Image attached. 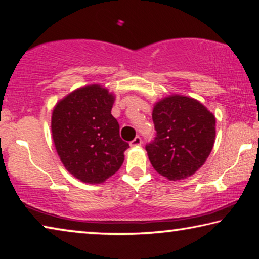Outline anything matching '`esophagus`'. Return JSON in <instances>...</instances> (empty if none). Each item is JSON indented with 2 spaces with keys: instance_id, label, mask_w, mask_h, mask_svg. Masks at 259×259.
Returning a JSON list of instances; mask_svg holds the SVG:
<instances>
[{
  "instance_id": "obj_1",
  "label": "esophagus",
  "mask_w": 259,
  "mask_h": 259,
  "mask_svg": "<svg viewBox=\"0 0 259 259\" xmlns=\"http://www.w3.org/2000/svg\"><path fill=\"white\" fill-rule=\"evenodd\" d=\"M143 144V140H142V138L139 137V136H137V137H136L134 140H131L130 142V146L131 147H138V146H140Z\"/></svg>"
}]
</instances>
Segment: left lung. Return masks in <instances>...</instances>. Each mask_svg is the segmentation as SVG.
Listing matches in <instances>:
<instances>
[{
	"mask_svg": "<svg viewBox=\"0 0 259 259\" xmlns=\"http://www.w3.org/2000/svg\"><path fill=\"white\" fill-rule=\"evenodd\" d=\"M152 119L156 134L145 148L153 168L170 181L192 176L213 147V114L198 100L175 95L155 105Z\"/></svg>",
	"mask_w": 259,
	"mask_h": 259,
	"instance_id": "1",
	"label": "left lung"
}]
</instances>
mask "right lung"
Here are the masks:
<instances>
[{"label": "right lung", "instance_id": "1", "mask_svg": "<svg viewBox=\"0 0 259 259\" xmlns=\"http://www.w3.org/2000/svg\"><path fill=\"white\" fill-rule=\"evenodd\" d=\"M114 96L100 85L73 91L56 105L51 131L57 153L77 179L100 184L115 174L129 144L112 115Z\"/></svg>", "mask_w": 259, "mask_h": 259}]
</instances>
